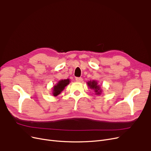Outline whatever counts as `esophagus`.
I'll list each match as a JSON object with an SVG mask.
<instances>
[{
  "label": "esophagus",
  "instance_id": "esophagus-1",
  "mask_svg": "<svg viewBox=\"0 0 151 151\" xmlns=\"http://www.w3.org/2000/svg\"><path fill=\"white\" fill-rule=\"evenodd\" d=\"M76 81L77 82H82L83 81V79L82 77H76Z\"/></svg>",
  "mask_w": 151,
  "mask_h": 151
}]
</instances>
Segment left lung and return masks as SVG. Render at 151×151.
Here are the masks:
<instances>
[{"mask_svg": "<svg viewBox=\"0 0 151 151\" xmlns=\"http://www.w3.org/2000/svg\"><path fill=\"white\" fill-rule=\"evenodd\" d=\"M87 84L90 88L94 90L96 95H100L101 94V90L100 89V86L98 85L97 82L95 81H89L87 82Z\"/></svg>", "mask_w": 151, "mask_h": 151, "instance_id": "8db88e82", "label": "left lung"}]
</instances>
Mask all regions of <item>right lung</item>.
Here are the masks:
<instances>
[{
    "mask_svg": "<svg viewBox=\"0 0 151 151\" xmlns=\"http://www.w3.org/2000/svg\"><path fill=\"white\" fill-rule=\"evenodd\" d=\"M69 82H70V81L69 79L59 81L56 85L53 87L52 95L55 96H56L61 93V92L64 89L65 87L67 86L69 83Z\"/></svg>",
    "mask_w": 151,
    "mask_h": 151,
    "instance_id": "obj_1",
    "label": "right lung"
}]
</instances>
